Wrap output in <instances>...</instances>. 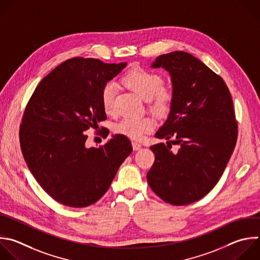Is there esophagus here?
I'll return each mask as SVG.
<instances>
[{"mask_svg":"<svg viewBox=\"0 0 260 260\" xmlns=\"http://www.w3.org/2000/svg\"><path fill=\"white\" fill-rule=\"evenodd\" d=\"M132 146H133V149L134 150H140L141 149V147H142V145L141 144H139V143H136V142H133L132 143Z\"/></svg>","mask_w":260,"mask_h":260,"instance_id":"34e87169","label":"esophagus"}]
</instances>
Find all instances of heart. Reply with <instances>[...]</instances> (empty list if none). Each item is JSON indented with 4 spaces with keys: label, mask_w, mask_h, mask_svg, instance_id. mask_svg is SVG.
<instances>
[{
    "label": "heart",
    "mask_w": 260,
    "mask_h": 260,
    "mask_svg": "<svg viewBox=\"0 0 260 260\" xmlns=\"http://www.w3.org/2000/svg\"><path fill=\"white\" fill-rule=\"evenodd\" d=\"M123 80L131 90L136 92L144 101L148 102L150 109L156 114H164L169 109L172 92L167 86L162 85L163 80L159 74L138 68L129 71ZM115 95L116 84L112 81L107 82L101 92V102L106 113L112 112ZM154 126L155 123L150 118H123L115 125V132L128 138L140 140L144 134L152 131Z\"/></svg>",
    "instance_id": "1"
}]
</instances>
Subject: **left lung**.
<instances>
[{
    "label": "left lung",
    "mask_w": 260,
    "mask_h": 260,
    "mask_svg": "<svg viewBox=\"0 0 260 260\" xmlns=\"http://www.w3.org/2000/svg\"><path fill=\"white\" fill-rule=\"evenodd\" d=\"M151 67L166 70L172 85L168 117L155 137L175 138L180 149L151 146L155 161L147 181L163 201L187 205L214 188L233 154L238 126L232 96L223 79L189 53L160 55Z\"/></svg>",
    "instance_id": "8db88e82"
}]
</instances>
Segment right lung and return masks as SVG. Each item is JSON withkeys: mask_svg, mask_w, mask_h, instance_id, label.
Returning a JSON list of instances; mask_svg holds the SVG:
<instances>
[{"mask_svg": "<svg viewBox=\"0 0 260 260\" xmlns=\"http://www.w3.org/2000/svg\"><path fill=\"white\" fill-rule=\"evenodd\" d=\"M126 65L66 60L38 84L25 108L20 126L25 162L40 186L63 205L96 203L133 151L123 135H114L100 148L86 147L84 135L107 118L102 89Z\"/></svg>", "mask_w": 260, "mask_h": 260, "instance_id": "right-lung-1", "label": "right lung"}]
</instances>
